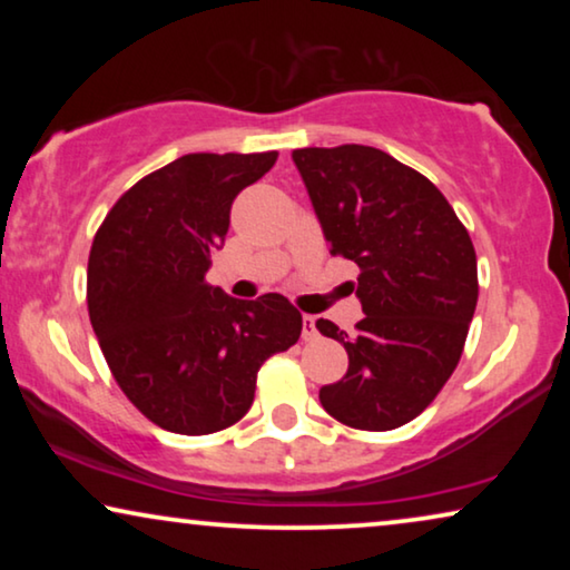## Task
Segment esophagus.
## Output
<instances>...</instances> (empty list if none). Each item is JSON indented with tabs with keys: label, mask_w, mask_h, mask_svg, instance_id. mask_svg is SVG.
<instances>
[{
	"label": "esophagus",
	"mask_w": 570,
	"mask_h": 570,
	"mask_svg": "<svg viewBox=\"0 0 570 570\" xmlns=\"http://www.w3.org/2000/svg\"><path fill=\"white\" fill-rule=\"evenodd\" d=\"M318 332H316V318L314 316H303V340L311 342L316 340Z\"/></svg>",
	"instance_id": "obj_1"
}]
</instances>
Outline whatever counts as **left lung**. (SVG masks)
Masks as SVG:
<instances>
[{
  "label": "left lung",
  "instance_id": "obj_1",
  "mask_svg": "<svg viewBox=\"0 0 570 570\" xmlns=\"http://www.w3.org/2000/svg\"><path fill=\"white\" fill-rule=\"evenodd\" d=\"M293 163L330 254L361 269L355 334L316 322L350 357L318 400L357 431H394L435 400L462 357L478 306L472 238L423 174L376 147H303Z\"/></svg>",
  "mask_w": 570,
  "mask_h": 570
}]
</instances>
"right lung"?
<instances>
[{"label": "right lung", "instance_id": "add662e5", "mask_svg": "<svg viewBox=\"0 0 570 570\" xmlns=\"http://www.w3.org/2000/svg\"><path fill=\"white\" fill-rule=\"evenodd\" d=\"M275 160V150L184 155L124 191L92 238V332L116 384L163 431L238 423L262 363L301 337V311L285 295L238 301L205 279L233 199Z\"/></svg>", "mask_w": 570, "mask_h": 570}]
</instances>
